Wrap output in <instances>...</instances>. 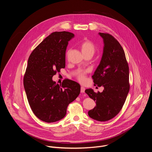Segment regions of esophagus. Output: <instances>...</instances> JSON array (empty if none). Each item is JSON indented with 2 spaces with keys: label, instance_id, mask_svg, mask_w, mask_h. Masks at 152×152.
<instances>
[{
  "label": "esophagus",
  "instance_id": "esophagus-1",
  "mask_svg": "<svg viewBox=\"0 0 152 152\" xmlns=\"http://www.w3.org/2000/svg\"><path fill=\"white\" fill-rule=\"evenodd\" d=\"M85 88L83 87V86H81V88H80V92H81L82 93H85Z\"/></svg>",
  "mask_w": 152,
  "mask_h": 152
}]
</instances>
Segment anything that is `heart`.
I'll return each instance as SVG.
<instances>
[{"instance_id":"heart-1","label":"heart","mask_w":152,"mask_h":152,"mask_svg":"<svg viewBox=\"0 0 152 152\" xmlns=\"http://www.w3.org/2000/svg\"><path fill=\"white\" fill-rule=\"evenodd\" d=\"M80 48L82 53L83 55H93L96 52V48L94 43L90 40H85L82 42L80 44ZM69 51L67 52V55H68ZM77 78L80 82H83L85 80V75L84 72H79L77 75Z\"/></svg>"}]
</instances>
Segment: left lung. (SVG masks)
I'll return each mask as SVG.
<instances>
[{
  "label": "left lung",
  "mask_w": 152,
  "mask_h": 152,
  "mask_svg": "<svg viewBox=\"0 0 152 152\" xmlns=\"http://www.w3.org/2000/svg\"><path fill=\"white\" fill-rule=\"evenodd\" d=\"M104 42L100 64L92 76L95 85L103 86L102 93L92 89L85 92L93 99L96 106L88 111L91 118L108 121L121 111L129 91V70L124 51L119 42L111 35L99 32Z\"/></svg>",
  "instance_id": "1"
}]
</instances>
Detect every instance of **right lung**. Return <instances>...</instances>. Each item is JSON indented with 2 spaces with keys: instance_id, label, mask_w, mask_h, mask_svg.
<instances>
[{
  "instance_id": "right-lung-1",
  "label": "right lung",
  "mask_w": 152,
  "mask_h": 152,
  "mask_svg": "<svg viewBox=\"0 0 152 152\" xmlns=\"http://www.w3.org/2000/svg\"><path fill=\"white\" fill-rule=\"evenodd\" d=\"M74 37L69 32L49 35L30 55L23 79L27 99L34 114L39 120L53 123L66 115L68 105L80 91V85L65 79L60 85L52 77L66 67V51Z\"/></svg>"
}]
</instances>
